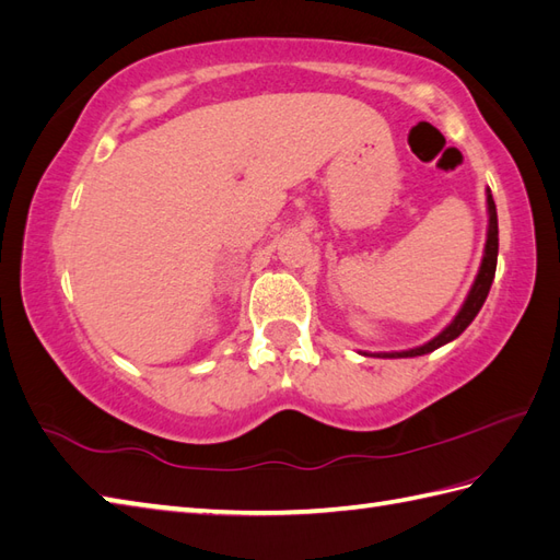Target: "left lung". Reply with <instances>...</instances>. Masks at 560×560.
Masks as SVG:
<instances>
[{"label": "left lung", "mask_w": 560, "mask_h": 560, "mask_svg": "<svg viewBox=\"0 0 560 560\" xmlns=\"http://www.w3.org/2000/svg\"><path fill=\"white\" fill-rule=\"evenodd\" d=\"M487 210H489V228H487V244H483V256H481V266L475 282H471V288L465 296L463 306H459V312L455 314V318L445 326L436 338H431L429 342L412 347V350H402V352H374L371 357H390V359H400V357H421V354H429L433 350H439V347L453 342L457 335H463V330L469 326L475 316L479 314V308L483 306L491 290V282L495 276V260H499V215H495V203H493V196L491 189H487ZM364 357H369V352H362Z\"/></svg>", "instance_id": "obj_1"}]
</instances>
